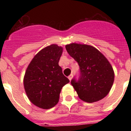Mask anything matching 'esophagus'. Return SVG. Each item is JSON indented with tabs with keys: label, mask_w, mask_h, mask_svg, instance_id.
Instances as JSON below:
<instances>
[{
	"label": "esophagus",
	"mask_w": 131,
	"mask_h": 131,
	"mask_svg": "<svg viewBox=\"0 0 131 131\" xmlns=\"http://www.w3.org/2000/svg\"><path fill=\"white\" fill-rule=\"evenodd\" d=\"M72 77H73V75H72V74H71V75H70L68 76V79H69V81H71V79H72Z\"/></svg>",
	"instance_id": "esophagus-1"
}]
</instances>
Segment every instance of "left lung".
<instances>
[{
	"instance_id": "1",
	"label": "left lung",
	"mask_w": 131,
	"mask_h": 131,
	"mask_svg": "<svg viewBox=\"0 0 131 131\" xmlns=\"http://www.w3.org/2000/svg\"><path fill=\"white\" fill-rule=\"evenodd\" d=\"M66 48L79 66V78L73 79L71 83L80 99L92 103L106 96L114 81V71L107 58L91 45L71 43Z\"/></svg>"
}]
</instances>
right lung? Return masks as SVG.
Here are the masks:
<instances>
[{"label":"right lung","instance_id":"1","mask_svg":"<svg viewBox=\"0 0 131 131\" xmlns=\"http://www.w3.org/2000/svg\"><path fill=\"white\" fill-rule=\"evenodd\" d=\"M63 48L57 45L45 47L36 54L29 64L24 85L29 100L36 106L50 109L59 101L62 87L69 82L58 65Z\"/></svg>","mask_w":131,"mask_h":131}]
</instances>
